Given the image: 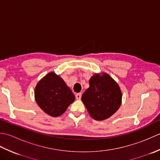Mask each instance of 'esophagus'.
Masks as SVG:
<instances>
[{"mask_svg":"<svg viewBox=\"0 0 160 160\" xmlns=\"http://www.w3.org/2000/svg\"><path fill=\"white\" fill-rule=\"evenodd\" d=\"M81 97H82V93H78L76 94V98L77 100H80Z\"/></svg>","mask_w":160,"mask_h":160,"instance_id":"1","label":"esophagus"}]
</instances>
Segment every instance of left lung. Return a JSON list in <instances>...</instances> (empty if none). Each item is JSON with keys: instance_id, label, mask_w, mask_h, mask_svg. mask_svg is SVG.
Returning <instances> with one entry per match:
<instances>
[{"instance_id": "1", "label": "left lung", "mask_w": 160, "mask_h": 160, "mask_svg": "<svg viewBox=\"0 0 160 160\" xmlns=\"http://www.w3.org/2000/svg\"><path fill=\"white\" fill-rule=\"evenodd\" d=\"M122 91L118 84L107 73H95L82 100L91 118L104 120L116 112L122 104Z\"/></svg>"}]
</instances>
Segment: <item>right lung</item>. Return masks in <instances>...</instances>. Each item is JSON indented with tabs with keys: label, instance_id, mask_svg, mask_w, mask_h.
Wrapping results in <instances>:
<instances>
[{
	"label": "right lung",
	"instance_id": "add662e5",
	"mask_svg": "<svg viewBox=\"0 0 160 160\" xmlns=\"http://www.w3.org/2000/svg\"><path fill=\"white\" fill-rule=\"evenodd\" d=\"M37 104L52 117L62 115L75 100V96L62 78L49 72L37 83L34 90Z\"/></svg>",
	"mask_w": 160,
	"mask_h": 160
}]
</instances>
